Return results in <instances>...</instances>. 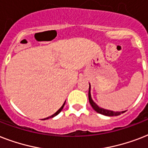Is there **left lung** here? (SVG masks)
<instances>
[{"mask_svg": "<svg viewBox=\"0 0 148 148\" xmlns=\"http://www.w3.org/2000/svg\"><path fill=\"white\" fill-rule=\"evenodd\" d=\"M89 92H88V98H89V102H90V105L93 108V109L96 111V112L101 114L105 115V116H109V117H111V116H118V115L121 114L123 113H124L125 111H113V110H107V109H103V108H100L97 103H95V101H93L92 98H91V95H90V84H89Z\"/></svg>", "mask_w": 148, "mask_h": 148, "instance_id": "left-lung-1", "label": "left lung"}]
</instances>
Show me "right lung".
Segmentation results:
<instances>
[{"instance_id": "1", "label": "right lung", "mask_w": 148, "mask_h": 148, "mask_svg": "<svg viewBox=\"0 0 148 148\" xmlns=\"http://www.w3.org/2000/svg\"><path fill=\"white\" fill-rule=\"evenodd\" d=\"M65 102H66V101H65ZM65 102H64V104H63V105L61 106V108H60V109H59V110H58V111H57V112H55V113H54V114H53V115H51V116H50V117H47V118H45V119H44V120L49 119V118H52V117H55V116H57V115H58V114H59V113H60V111H61V110H62L63 108H64V104H65Z\"/></svg>"}]
</instances>
